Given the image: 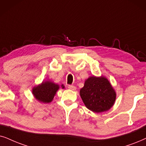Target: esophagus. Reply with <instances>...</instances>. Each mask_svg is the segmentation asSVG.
I'll use <instances>...</instances> for the list:
<instances>
[{
    "label": "esophagus",
    "instance_id": "obj_1",
    "mask_svg": "<svg viewBox=\"0 0 146 146\" xmlns=\"http://www.w3.org/2000/svg\"><path fill=\"white\" fill-rule=\"evenodd\" d=\"M68 88L71 89V90H73V91L76 90V87H75L74 85H68Z\"/></svg>",
    "mask_w": 146,
    "mask_h": 146
}]
</instances>
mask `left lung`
Wrapping results in <instances>:
<instances>
[{
  "label": "left lung",
  "mask_w": 146,
  "mask_h": 146,
  "mask_svg": "<svg viewBox=\"0 0 146 146\" xmlns=\"http://www.w3.org/2000/svg\"><path fill=\"white\" fill-rule=\"evenodd\" d=\"M80 96L85 106L93 112L106 111L113 106L116 93L108 79L104 76L89 77L81 89Z\"/></svg>",
  "instance_id": "obj_1"
}]
</instances>
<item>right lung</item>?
<instances>
[{
	"label": "right lung",
	"mask_w": 146,
	"mask_h": 146,
	"mask_svg": "<svg viewBox=\"0 0 146 146\" xmlns=\"http://www.w3.org/2000/svg\"><path fill=\"white\" fill-rule=\"evenodd\" d=\"M62 88H64L63 85H61ZM59 89V85L55 84L50 81H42L41 84L34 87L33 88V94L36 100L38 102L48 104L53 101L54 96Z\"/></svg>",
	"instance_id": "1"
}]
</instances>
